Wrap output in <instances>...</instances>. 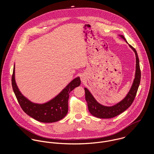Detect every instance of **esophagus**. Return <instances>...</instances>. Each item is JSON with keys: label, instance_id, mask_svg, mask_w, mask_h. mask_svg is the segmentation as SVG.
<instances>
[{"label": "esophagus", "instance_id": "34e87169", "mask_svg": "<svg viewBox=\"0 0 154 154\" xmlns=\"http://www.w3.org/2000/svg\"><path fill=\"white\" fill-rule=\"evenodd\" d=\"M85 79H86V78H85V76L84 75H81V80L82 82H84L85 81Z\"/></svg>", "mask_w": 154, "mask_h": 154}]
</instances>
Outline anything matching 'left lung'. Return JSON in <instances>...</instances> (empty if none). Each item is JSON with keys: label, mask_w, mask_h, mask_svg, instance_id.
I'll return each instance as SVG.
<instances>
[{"label": "left lung", "mask_w": 154, "mask_h": 154, "mask_svg": "<svg viewBox=\"0 0 154 154\" xmlns=\"http://www.w3.org/2000/svg\"><path fill=\"white\" fill-rule=\"evenodd\" d=\"M119 35L120 37L121 38L123 39L128 43L126 40L123 35ZM129 45L135 53L136 71L134 79L133 80L132 87L124 99H123L121 101L112 106H105L97 102L88 89L84 88L85 91V100L87 102L88 110L92 116L96 117L100 119H110L114 117L119 115L125 110H127L132 105V103L133 102L140 84L141 73L137 51L132 45H131L130 44H129Z\"/></svg>", "instance_id": "left-lung-1"}]
</instances>
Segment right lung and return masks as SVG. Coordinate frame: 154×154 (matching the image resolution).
<instances>
[{"label":"right lung","instance_id":"add662e5","mask_svg":"<svg viewBox=\"0 0 154 154\" xmlns=\"http://www.w3.org/2000/svg\"><path fill=\"white\" fill-rule=\"evenodd\" d=\"M81 84L79 77L73 79L57 96L44 104L34 103L24 97L18 87L15 78V65L12 76V85L17 100L23 111L35 120L43 123H53L62 120L68 111L69 93Z\"/></svg>","mask_w":154,"mask_h":154}]
</instances>
